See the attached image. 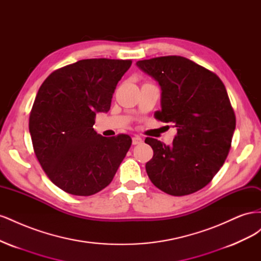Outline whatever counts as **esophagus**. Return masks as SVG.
<instances>
[{
    "mask_svg": "<svg viewBox=\"0 0 261 261\" xmlns=\"http://www.w3.org/2000/svg\"><path fill=\"white\" fill-rule=\"evenodd\" d=\"M143 144V139H141L138 135H135L133 137V145H140Z\"/></svg>",
    "mask_w": 261,
    "mask_h": 261,
    "instance_id": "esophagus-1",
    "label": "esophagus"
}]
</instances>
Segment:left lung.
<instances>
[{
  "label": "left lung",
  "instance_id": "obj_1",
  "mask_svg": "<svg viewBox=\"0 0 261 261\" xmlns=\"http://www.w3.org/2000/svg\"><path fill=\"white\" fill-rule=\"evenodd\" d=\"M136 64L161 86V110L154 117L177 129L171 146L145 139L153 150L147 174L169 195L196 193L215 177L231 149L236 117L224 84L211 70L178 55Z\"/></svg>",
  "mask_w": 261,
  "mask_h": 261
}]
</instances>
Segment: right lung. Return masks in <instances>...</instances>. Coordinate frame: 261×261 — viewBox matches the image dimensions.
Segmentation results:
<instances>
[{
    "instance_id": "add662e5",
    "label": "right lung",
    "mask_w": 261,
    "mask_h": 261,
    "mask_svg": "<svg viewBox=\"0 0 261 261\" xmlns=\"http://www.w3.org/2000/svg\"><path fill=\"white\" fill-rule=\"evenodd\" d=\"M132 60H81L52 72L42 83L29 116L34 151L53 184L90 196L111 183L132 145L125 134L103 137L93 129L108 112L117 83Z\"/></svg>"
}]
</instances>
